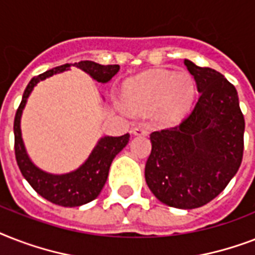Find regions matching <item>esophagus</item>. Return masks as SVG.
<instances>
[{
  "label": "esophagus",
  "instance_id": "obj_1",
  "mask_svg": "<svg viewBox=\"0 0 255 255\" xmlns=\"http://www.w3.org/2000/svg\"><path fill=\"white\" fill-rule=\"evenodd\" d=\"M131 132L133 135H148V128H145L144 126H136L131 129Z\"/></svg>",
  "mask_w": 255,
  "mask_h": 255
}]
</instances>
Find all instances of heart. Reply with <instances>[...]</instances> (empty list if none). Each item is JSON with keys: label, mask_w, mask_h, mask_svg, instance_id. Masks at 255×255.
Returning <instances> with one entry per match:
<instances>
[{"label": "heart", "mask_w": 255, "mask_h": 255, "mask_svg": "<svg viewBox=\"0 0 255 255\" xmlns=\"http://www.w3.org/2000/svg\"><path fill=\"white\" fill-rule=\"evenodd\" d=\"M194 96V82L185 71H149L126 82L122 100L129 110L147 112L155 108L161 122H173L188 110Z\"/></svg>", "instance_id": "1"}]
</instances>
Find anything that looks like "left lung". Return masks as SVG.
<instances>
[{
    "label": "left lung",
    "instance_id": "1",
    "mask_svg": "<svg viewBox=\"0 0 255 255\" xmlns=\"http://www.w3.org/2000/svg\"><path fill=\"white\" fill-rule=\"evenodd\" d=\"M198 99L173 127L151 133L145 181L157 200L172 208L194 209L225 189L244 156L245 119L237 90L221 73L185 59Z\"/></svg>",
    "mask_w": 255,
    "mask_h": 255
}]
</instances>
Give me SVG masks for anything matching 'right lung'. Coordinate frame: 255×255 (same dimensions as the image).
I'll return each instance as SVG.
<instances>
[{
  "label": "right lung",
  "mask_w": 255,
  "mask_h": 255,
  "mask_svg": "<svg viewBox=\"0 0 255 255\" xmlns=\"http://www.w3.org/2000/svg\"><path fill=\"white\" fill-rule=\"evenodd\" d=\"M73 66L81 67L86 73L90 74L95 81L102 82V83L110 81L119 71V65L103 66L91 61L78 62ZM69 67L70 65L58 66L55 69L47 70L46 73L34 77L29 82L22 96L19 107L17 108L15 118H14V152H15V160H17L22 176L27 180L31 188L39 196L55 205L71 208V206H81L83 204H87L98 197V194L103 189L104 184L107 181L108 170H110L112 160L127 145L129 135L126 133V135L116 136V137L115 136L102 137L98 145L94 148L87 161L79 169L74 170L71 173L61 174V176L49 174L38 169L30 161L26 155L23 143H22L21 128H19L22 110L25 107L30 92L38 82L43 81L54 74L62 73Z\"/></svg>",
  "instance_id": "obj_1"
}]
</instances>
